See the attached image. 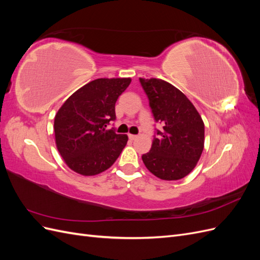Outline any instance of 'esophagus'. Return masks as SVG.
Segmentation results:
<instances>
[{"label":"esophagus","instance_id":"esophagus-1","mask_svg":"<svg viewBox=\"0 0 260 260\" xmlns=\"http://www.w3.org/2000/svg\"><path fill=\"white\" fill-rule=\"evenodd\" d=\"M137 138H138V136H135V135H129V139H130V140H132V141H133V140H136Z\"/></svg>","mask_w":260,"mask_h":260}]
</instances>
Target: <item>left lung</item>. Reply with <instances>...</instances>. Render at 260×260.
Listing matches in <instances>:
<instances>
[{"label":"left lung","instance_id":"8db88e82","mask_svg":"<svg viewBox=\"0 0 260 260\" xmlns=\"http://www.w3.org/2000/svg\"><path fill=\"white\" fill-rule=\"evenodd\" d=\"M156 121L162 131L153 140L151 151L142 155L145 167L161 180L186 177L200 160L205 142V127L198 109L169 82L140 78Z\"/></svg>","mask_w":260,"mask_h":260}]
</instances>
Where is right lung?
I'll use <instances>...</instances> for the list:
<instances>
[{
    "label": "right lung",
    "instance_id": "1",
    "mask_svg": "<svg viewBox=\"0 0 260 260\" xmlns=\"http://www.w3.org/2000/svg\"><path fill=\"white\" fill-rule=\"evenodd\" d=\"M131 78H100L72 94L54 119L55 143L67 166L82 176H95L119 157L127 135L106 130L116 119L115 104Z\"/></svg>",
    "mask_w": 260,
    "mask_h": 260
}]
</instances>
